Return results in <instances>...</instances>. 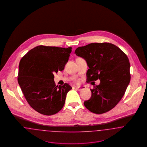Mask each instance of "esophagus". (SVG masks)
Segmentation results:
<instances>
[{
	"instance_id": "obj_1",
	"label": "esophagus",
	"mask_w": 147,
	"mask_h": 147,
	"mask_svg": "<svg viewBox=\"0 0 147 147\" xmlns=\"http://www.w3.org/2000/svg\"><path fill=\"white\" fill-rule=\"evenodd\" d=\"M76 89H77V90H78V91H81V90H83V89H85V86L76 87Z\"/></svg>"
}]
</instances>
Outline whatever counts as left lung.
<instances>
[{"label": "left lung", "mask_w": 147, "mask_h": 147, "mask_svg": "<svg viewBox=\"0 0 147 147\" xmlns=\"http://www.w3.org/2000/svg\"><path fill=\"white\" fill-rule=\"evenodd\" d=\"M75 53L84 58L89 67L86 82L100 80L99 85L90 89L91 98L84 101V106L96 114L108 112L119 103L129 83L130 63L127 56L117 46L108 42L79 47Z\"/></svg>", "instance_id": "8db88e82"}]
</instances>
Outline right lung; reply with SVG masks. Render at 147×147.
Masks as SVG:
<instances>
[{
	"instance_id": "1",
	"label": "right lung",
	"mask_w": 147,
	"mask_h": 147,
	"mask_svg": "<svg viewBox=\"0 0 147 147\" xmlns=\"http://www.w3.org/2000/svg\"><path fill=\"white\" fill-rule=\"evenodd\" d=\"M71 52V47L40 45L21 58L18 81L28 104L37 112L50 116L63 108L72 88L67 83L56 86L53 73L64 69Z\"/></svg>"
}]
</instances>
